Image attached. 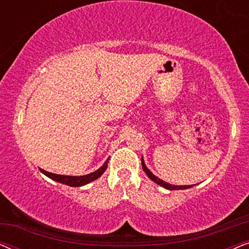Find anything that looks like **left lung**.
Masks as SVG:
<instances>
[{"mask_svg": "<svg viewBox=\"0 0 249 249\" xmlns=\"http://www.w3.org/2000/svg\"><path fill=\"white\" fill-rule=\"evenodd\" d=\"M142 170H144V171H145L146 175H147V176L149 177V179H152L153 181L158 183V185L162 186V187H164V188L169 189V190L187 189V188H190V187H193V185H189V186H173V185H170V183H168V182L163 181V180H161V179H159L158 177H155L154 175H153V173H152L151 171H149V170H148L147 168H146V165H145V163H144V160H142Z\"/></svg>", "mask_w": 249, "mask_h": 249, "instance_id": "8db88e82", "label": "left lung"}]
</instances>
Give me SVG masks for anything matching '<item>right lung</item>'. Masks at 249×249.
I'll list each match as a JSON object with an SVG mask.
<instances>
[{
	"label": "right lung",
	"mask_w": 249,
	"mask_h": 249,
	"mask_svg": "<svg viewBox=\"0 0 249 249\" xmlns=\"http://www.w3.org/2000/svg\"><path fill=\"white\" fill-rule=\"evenodd\" d=\"M107 162H108V159L107 160V162H105L104 164L102 165L100 169L96 170V171H95V172H91V173H89V175L80 176V177L55 175V173L47 172V171H45V170H43V169H40V171H42L45 176L49 177V178L55 180V181H57V182L66 183V185L71 186V187H80V186L86 185V183H89L91 181H94V180H96L98 177H101L102 175H103L104 171L107 168Z\"/></svg>",
	"instance_id": "1"
}]
</instances>
